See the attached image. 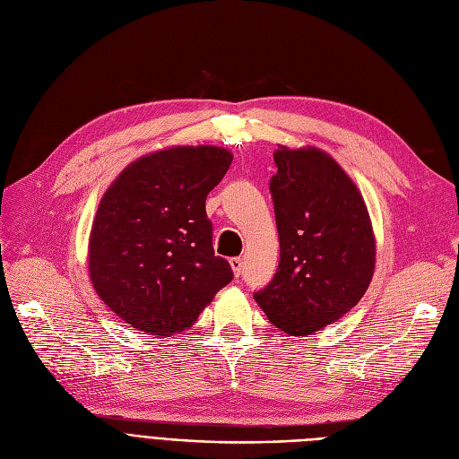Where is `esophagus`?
<instances>
[{
	"mask_svg": "<svg viewBox=\"0 0 459 459\" xmlns=\"http://www.w3.org/2000/svg\"><path fill=\"white\" fill-rule=\"evenodd\" d=\"M230 265H231V269H233V274L237 279L241 277V271H243V260L241 258H231L230 260Z\"/></svg>",
	"mask_w": 459,
	"mask_h": 459,
	"instance_id": "1",
	"label": "esophagus"
}]
</instances>
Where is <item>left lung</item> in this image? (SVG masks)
<instances>
[{
  "mask_svg": "<svg viewBox=\"0 0 459 459\" xmlns=\"http://www.w3.org/2000/svg\"><path fill=\"white\" fill-rule=\"evenodd\" d=\"M273 158L281 260L254 299L273 325L305 337L358 305L373 279L377 243L361 192L325 151L279 144Z\"/></svg>",
  "mask_w": 459,
  "mask_h": 459,
  "instance_id": "left-lung-1",
  "label": "left lung"
}]
</instances>
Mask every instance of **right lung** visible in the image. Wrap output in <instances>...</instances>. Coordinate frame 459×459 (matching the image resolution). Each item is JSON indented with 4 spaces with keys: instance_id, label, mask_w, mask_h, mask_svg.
<instances>
[{
    "instance_id": "1",
    "label": "right lung",
    "mask_w": 459,
    "mask_h": 459,
    "mask_svg": "<svg viewBox=\"0 0 459 459\" xmlns=\"http://www.w3.org/2000/svg\"><path fill=\"white\" fill-rule=\"evenodd\" d=\"M231 160L222 146L177 144L137 158L105 190L88 241L90 281L139 332L182 333L233 279L214 255L205 212Z\"/></svg>"
}]
</instances>
